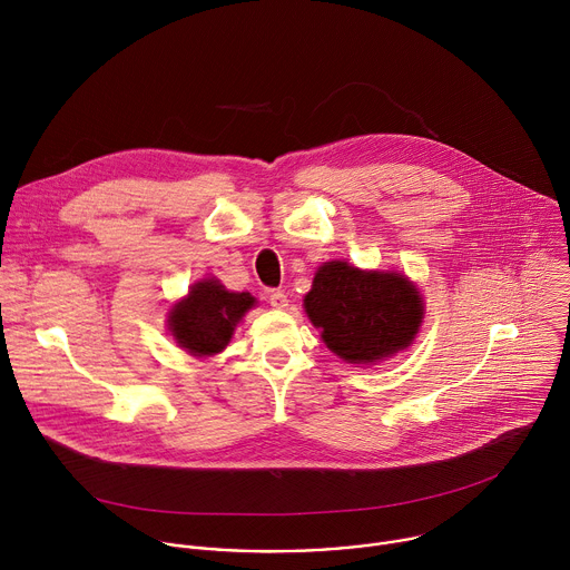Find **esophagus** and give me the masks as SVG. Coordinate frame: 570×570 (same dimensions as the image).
I'll return each mask as SVG.
<instances>
[{"label":"esophagus","mask_w":570,"mask_h":570,"mask_svg":"<svg viewBox=\"0 0 570 570\" xmlns=\"http://www.w3.org/2000/svg\"><path fill=\"white\" fill-rule=\"evenodd\" d=\"M268 299H271L273 308H286L288 306V297H286L284 291H271Z\"/></svg>","instance_id":"34e87169"}]
</instances>
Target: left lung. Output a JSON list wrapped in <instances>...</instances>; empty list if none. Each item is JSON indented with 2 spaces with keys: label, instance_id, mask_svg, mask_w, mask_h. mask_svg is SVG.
Returning <instances> with one entry per match:
<instances>
[{
  "label": "left lung",
  "instance_id": "obj_1",
  "mask_svg": "<svg viewBox=\"0 0 570 570\" xmlns=\"http://www.w3.org/2000/svg\"><path fill=\"white\" fill-rule=\"evenodd\" d=\"M304 311L336 356L356 365H376L411 347L422 327L424 299L401 273L327 262L317 268L304 295Z\"/></svg>",
  "mask_w": 570,
  "mask_h": 570
}]
</instances>
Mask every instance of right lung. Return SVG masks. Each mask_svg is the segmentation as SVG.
<instances>
[{"label":"right lung","instance_id":"right-lung-1","mask_svg":"<svg viewBox=\"0 0 570 570\" xmlns=\"http://www.w3.org/2000/svg\"><path fill=\"white\" fill-rule=\"evenodd\" d=\"M250 293H232L218 279H200L189 295L174 304L169 313V332L178 347L191 356L207 358L223 352L253 306Z\"/></svg>","mask_w":570,"mask_h":570}]
</instances>
